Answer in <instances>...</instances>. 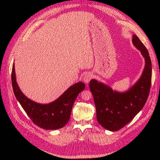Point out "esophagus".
Listing matches in <instances>:
<instances>
[{
    "instance_id": "esophagus-1",
    "label": "esophagus",
    "mask_w": 160,
    "mask_h": 160,
    "mask_svg": "<svg viewBox=\"0 0 160 160\" xmlns=\"http://www.w3.org/2000/svg\"><path fill=\"white\" fill-rule=\"evenodd\" d=\"M93 78V75L91 73H87L84 76L83 80L85 83H89L90 82V80L92 79Z\"/></svg>"
}]
</instances>
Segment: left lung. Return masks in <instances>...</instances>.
Segmentation results:
<instances>
[{
	"mask_svg": "<svg viewBox=\"0 0 160 160\" xmlns=\"http://www.w3.org/2000/svg\"><path fill=\"white\" fill-rule=\"evenodd\" d=\"M132 41L140 50L146 62L140 79L133 87L127 92L118 93L96 80L89 83L98 123L111 131L120 130L134 118L144 106L150 92L152 65L148 52L136 35L132 36Z\"/></svg>",
	"mask_w": 160,
	"mask_h": 160,
	"instance_id": "1",
	"label": "left lung"
}]
</instances>
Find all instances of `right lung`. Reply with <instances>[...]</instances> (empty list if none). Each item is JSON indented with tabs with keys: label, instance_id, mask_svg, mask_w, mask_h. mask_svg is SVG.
Listing matches in <instances>:
<instances>
[{
	"label": "right lung",
	"instance_id": "1",
	"mask_svg": "<svg viewBox=\"0 0 160 160\" xmlns=\"http://www.w3.org/2000/svg\"><path fill=\"white\" fill-rule=\"evenodd\" d=\"M12 82L15 96L32 121L38 127L47 130L62 128L69 120L73 102L85 88L84 82L69 87L59 98L48 104L36 103L24 96L16 81L14 64L12 71Z\"/></svg>",
	"mask_w": 160,
	"mask_h": 160
}]
</instances>
